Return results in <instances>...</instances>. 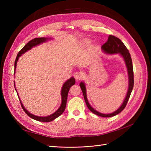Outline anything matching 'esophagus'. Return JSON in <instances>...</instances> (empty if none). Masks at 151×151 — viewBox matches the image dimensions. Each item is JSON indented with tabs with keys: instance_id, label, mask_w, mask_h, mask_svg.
<instances>
[{
	"instance_id": "1",
	"label": "esophagus",
	"mask_w": 151,
	"mask_h": 151,
	"mask_svg": "<svg viewBox=\"0 0 151 151\" xmlns=\"http://www.w3.org/2000/svg\"><path fill=\"white\" fill-rule=\"evenodd\" d=\"M74 77H75L76 81H80L82 78V73L81 72H76L74 74Z\"/></svg>"
}]
</instances>
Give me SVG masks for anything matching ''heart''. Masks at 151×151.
<instances>
[{"label": "heart", "mask_w": 151, "mask_h": 151, "mask_svg": "<svg viewBox=\"0 0 151 151\" xmlns=\"http://www.w3.org/2000/svg\"><path fill=\"white\" fill-rule=\"evenodd\" d=\"M91 43V41L88 39H84L81 41V45L84 47H87L89 45V44Z\"/></svg>", "instance_id": "obj_1"}]
</instances>
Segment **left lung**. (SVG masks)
I'll return each instance as SVG.
<instances>
[{"label":"left lung","mask_w":151,"mask_h":151,"mask_svg":"<svg viewBox=\"0 0 151 151\" xmlns=\"http://www.w3.org/2000/svg\"><path fill=\"white\" fill-rule=\"evenodd\" d=\"M102 50L103 52L106 54H119L123 57L124 61L126 64V67L127 69L128 72V76H129V88H128V91L126 97H125L123 103H122L121 106L117 110L114 111L113 113L104 114H102L101 112H99L98 111L95 110V109L93 108L90 104L89 103L88 100L87 99V95H86V84L84 82H81L80 84L81 89L84 95V100L86 102V104L87 105L89 110H90L93 113L99 115V116L103 117H110L115 116V115L119 114L120 112L123 111L126 105L127 104V102L129 101L130 98V96L132 92L133 87H134V72H133V65H132V58H131L130 54L129 53V50L127 48L125 47L124 43L119 39L118 37H115L114 36L110 35L108 37V41L106 42L101 47Z\"/></svg>","instance_id":"8db88e82"}]
</instances>
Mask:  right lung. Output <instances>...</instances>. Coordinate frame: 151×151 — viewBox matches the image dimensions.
I'll return each mask as SVG.
<instances>
[{
    "instance_id": "add662e5",
    "label": "right lung",
    "mask_w": 151,
    "mask_h": 151,
    "mask_svg": "<svg viewBox=\"0 0 151 151\" xmlns=\"http://www.w3.org/2000/svg\"><path fill=\"white\" fill-rule=\"evenodd\" d=\"M52 39L51 37H37V38H35V39H33L32 40L30 41L29 42H28L27 45H25L24 46V47L22 48V49L19 51L17 57H16V59L15 61V72H14V75H15V69H16V66H17V63L18 62V60L19 58V57H20L22 54H24L26 52H27L28 50H30L32 48H33L34 47H36L37 45H39L43 43L44 42H46L48 40H50ZM15 82V81H14ZM75 84V79L74 77H71L69 79L67 80V81L64 83L63 86H62V90H61V97H62V103H61V105L60 108L58 109V110L53 113L52 114H51L50 115H48V116H45V117H40V116H37V115H35L32 114L30 113L29 111H28L26 108L24 107L23 104H22L21 101L20 100V98L18 96V97L19 99V101L21 102V106L23 109V110L25 111V113H26L28 116L32 118L34 120H36L38 121H41V122H50V121H52L53 120L55 119L57 117H58L60 115H62L63 114V112L64 111L66 107V104H67V95H68V93L69 91V89L72 86H73L74 84ZM14 86H15V89L16 91H17V89L15 88V84L14 83Z\"/></svg>"
}]
</instances>
